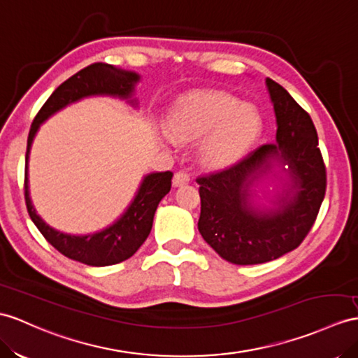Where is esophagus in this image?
Here are the masks:
<instances>
[{"mask_svg": "<svg viewBox=\"0 0 358 358\" xmlns=\"http://www.w3.org/2000/svg\"><path fill=\"white\" fill-rule=\"evenodd\" d=\"M189 182V174L187 171H178L174 173V178H173V185L174 187H182L185 185Z\"/></svg>", "mask_w": 358, "mask_h": 358, "instance_id": "1", "label": "esophagus"}]
</instances>
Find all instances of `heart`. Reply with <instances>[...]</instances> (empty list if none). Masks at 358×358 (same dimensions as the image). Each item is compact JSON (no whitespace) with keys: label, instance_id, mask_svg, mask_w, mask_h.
Listing matches in <instances>:
<instances>
[{"label":"heart","instance_id":"1","mask_svg":"<svg viewBox=\"0 0 358 358\" xmlns=\"http://www.w3.org/2000/svg\"><path fill=\"white\" fill-rule=\"evenodd\" d=\"M164 127L176 143L203 139L202 159L214 167L228 165L245 155L261 132L259 113L222 92L189 94L173 104Z\"/></svg>","mask_w":358,"mask_h":358}]
</instances>
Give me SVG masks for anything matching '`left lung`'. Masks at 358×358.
Wrapping results in <instances>:
<instances>
[{"mask_svg":"<svg viewBox=\"0 0 358 358\" xmlns=\"http://www.w3.org/2000/svg\"><path fill=\"white\" fill-rule=\"evenodd\" d=\"M276 117V139L229 169L196 179L200 194L199 232L223 259L249 266L267 263L298 248L325 197L327 171L311 117L280 83L266 78ZM280 168L286 178L268 206L255 187Z\"/></svg>","mask_w":358,"mask_h":358,"instance_id":"1","label":"left lung"}]
</instances>
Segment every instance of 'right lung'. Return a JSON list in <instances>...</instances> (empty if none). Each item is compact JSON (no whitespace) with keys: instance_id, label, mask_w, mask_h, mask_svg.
<instances>
[{"instance_id":"obj_1","label":"right lung","mask_w":358,"mask_h":358,"mask_svg":"<svg viewBox=\"0 0 358 358\" xmlns=\"http://www.w3.org/2000/svg\"><path fill=\"white\" fill-rule=\"evenodd\" d=\"M138 82L139 74L135 71H126L109 64H92L57 86V90L50 95V99L38 112L30 127L27 152H25L24 180L25 205H27L30 219L50 245L56 248L60 254L86 266L103 267L118 264L132 257L141 248L152 231L156 208L171 188L173 173L162 171L145 174L126 211L108 228L86 235L60 232L43 222L31 203L29 191V158L33 138L43 121L60 109L66 108L68 104L86 97L109 95V97L126 100L134 108L138 106V100L134 97Z\"/></svg>"}]
</instances>
